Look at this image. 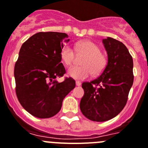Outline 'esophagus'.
I'll use <instances>...</instances> for the list:
<instances>
[{
    "label": "esophagus",
    "instance_id": "obj_1",
    "mask_svg": "<svg viewBox=\"0 0 148 148\" xmlns=\"http://www.w3.org/2000/svg\"><path fill=\"white\" fill-rule=\"evenodd\" d=\"M76 85L80 86V85H81V82H80L79 81H76Z\"/></svg>",
    "mask_w": 148,
    "mask_h": 148
}]
</instances>
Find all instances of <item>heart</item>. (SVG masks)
Here are the masks:
<instances>
[{"mask_svg": "<svg viewBox=\"0 0 148 148\" xmlns=\"http://www.w3.org/2000/svg\"><path fill=\"white\" fill-rule=\"evenodd\" d=\"M78 55H85L81 61L82 66H72L68 70L69 77L82 80L93 75L97 76L104 71L107 65V58L100 52L98 45L90 40L78 42L75 45ZM75 51L70 45H64L61 51V58L67 66L71 65L75 58Z\"/></svg>", "mask_w": 148, "mask_h": 148, "instance_id": "heart-1", "label": "heart"}]
</instances>
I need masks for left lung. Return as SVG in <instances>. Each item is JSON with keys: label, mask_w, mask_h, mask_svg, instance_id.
<instances>
[{"label": "left lung", "mask_w": 148, "mask_h": 148, "mask_svg": "<svg viewBox=\"0 0 148 148\" xmlns=\"http://www.w3.org/2000/svg\"><path fill=\"white\" fill-rule=\"evenodd\" d=\"M103 42L108 64L97 79L82 83L84 95L79 105L86 118L100 122L114 118L123 110L134 82L132 57L127 47L112 38Z\"/></svg>", "instance_id": "obj_1"}]
</instances>
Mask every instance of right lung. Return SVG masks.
<instances>
[{"label": "right lung", "instance_id": "add662e5", "mask_svg": "<svg viewBox=\"0 0 148 148\" xmlns=\"http://www.w3.org/2000/svg\"><path fill=\"white\" fill-rule=\"evenodd\" d=\"M66 33L40 32L21 45L14 66L15 91L23 108L40 119L53 117L60 111L64 97L75 87V80L65 77L61 58Z\"/></svg>", "mask_w": 148, "mask_h": 148}]
</instances>
